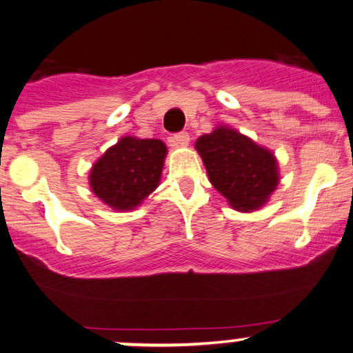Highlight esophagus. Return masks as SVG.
<instances>
[{"mask_svg":"<svg viewBox=\"0 0 353 353\" xmlns=\"http://www.w3.org/2000/svg\"><path fill=\"white\" fill-rule=\"evenodd\" d=\"M172 145L176 147H183L189 144V134L188 132H179V134H174L172 135Z\"/></svg>","mask_w":353,"mask_h":353,"instance_id":"obj_1","label":"esophagus"}]
</instances>
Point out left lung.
Returning a JSON list of instances; mask_svg holds the SVG:
<instances>
[{
  "label": "left lung",
  "instance_id": "left-lung-1",
  "mask_svg": "<svg viewBox=\"0 0 353 353\" xmlns=\"http://www.w3.org/2000/svg\"><path fill=\"white\" fill-rule=\"evenodd\" d=\"M211 184L238 211H253L268 201L278 184L273 154L228 127H218L196 142Z\"/></svg>",
  "mask_w": 353,
  "mask_h": 353
}]
</instances>
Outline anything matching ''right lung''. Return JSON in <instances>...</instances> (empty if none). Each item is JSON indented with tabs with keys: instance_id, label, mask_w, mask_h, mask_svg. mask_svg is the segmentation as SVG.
I'll return each instance as SVG.
<instances>
[{
	"instance_id": "1",
	"label": "right lung",
	"mask_w": 353,
	"mask_h": 353,
	"mask_svg": "<svg viewBox=\"0 0 353 353\" xmlns=\"http://www.w3.org/2000/svg\"><path fill=\"white\" fill-rule=\"evenodd\" d=\"M165 152L157 139H120L92 168V191L120 211L139 206L157 188Z\"/></svg>"
}]
</instances>
